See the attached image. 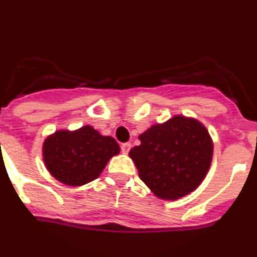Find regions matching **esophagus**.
<instances>
[{
  "instance_id": "1",
  "label": "esophagus",
  "mask_w": 257,
  "mask_h": 257,
  "mask_svg": "<svg viewBox=\"0 0 257 257\" xmlns=\"http://www.w3.org/2000/svg\"><path fill=\"white\" fill-rule=\"evenodd\" d=\"M131 147H132V145L129 142H126V143H123V145H121V147H120V150H121V152L124 153V155H126V153L129 152V151H131Z\"/></svg>"
}]
</instances>
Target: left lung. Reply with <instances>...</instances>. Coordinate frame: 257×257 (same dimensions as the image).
<instances>
[{"mask_svg": "<svg viewBox=\"0 0 257 257\" xmlns=\"http://www.w3.org/2000/svg\"><path fill=\"white\" fill-rule=\"evenodd\" d=\"M129 156L143 183L162 199L181 198L199 186L209 170L213 143L203 124L175 116L140 136Z\"/></svg>", "mask_w": 257, "mask_h": 257, "instance_id": "left-lung-1", "label": "left lung"}]
</instances>
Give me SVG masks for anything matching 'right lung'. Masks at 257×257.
Here are the masks:
<instances>
[{
    "mask_svg": "<svg viewBox=\"0 0 257 257\" xmlns=\"http://www.w3.org/2000/svg\"><path fill=\"white\" fill-rule=\"evenodd\" d=\"M119 151L114 138L101 136L90 125L76 132H56L43 146L47 169L58 181L69 186H80L97 179L107 161Z\"/></svg>",
    "mask_w": 257,
    "mask_h": 257,
    "instance_id": "1",
    "label": "right lung"
}]
</instances>
